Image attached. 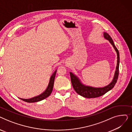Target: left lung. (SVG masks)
I'll return each mask as SVG.
<instances>
[{
	"label": "left lung",
	"mask_w": 132,
	"mask_h": 132,
	"mask_svg": "<svg viewBox=\"0 0 132 132\" xmlns=\"http://www.w3.org/2000/svg\"><path fill=\"white\" fill-rule=\"evenodd\" d=\"M103 35H104V37L106 39L108 40L110 42V43L112 44V45L114 47V50L116 51L117 54V64L116 66V70L114 75V77L112 82L108 86H106L104 87H100V88L93 87L84 85L77 75H75L74 74H73L72 72L70 73L72 84L74 89L75 90V91L79 95L84 97H86V98H96L104 95L105 93L110 91V90H111L114 87L117 81L118 78L119 67V61H120L119 51L118 50L117 47H116L112 38L110 37L109 35L106 32H104Z\"/></svg>",
	"instance_id": "1"
}]
</instances>
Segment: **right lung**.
<instances>
[{
    "instance_id": "right-lung-1",
    "label": "right lung",
    "mask_w": 132,
    "mask_h": 132,
    "mask_svg": "<svg viewBox=\"0 0 132 132\" xmlns=\"http://www.w3.org/2000/svg\"><path fill=\"white\" fill-rule=\"evenodd\" d=\"M56 73H57V70H55L54 72L52 74V75L51 76V78L50 79L49 83H48L47 87L46 88V90L43 93H42L41 94L37 96L34 97L32 98H29V99H24L21 98H19L28 103H34V102H37L40 101L42 100H44L46 98H47V97H48L50 95V94L52 92L54 78H55V74H56Z\"/></svg>"
}]
</instances>
